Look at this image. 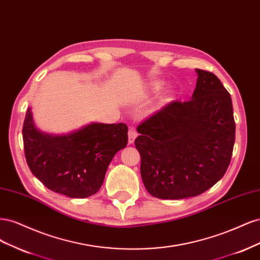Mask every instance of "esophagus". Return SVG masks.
<instances>
[{
  "mask_svg": "<svg viewBox=\"0 0 260 260\" xmlns=\"http://www.w3.org/2000/svg\"><path fill=\"white\" fill-rule=\"evenodd\" d=\"M138 137V133L136 131V129L133 127H130L129 128V131H128V140H129V143L132 144L133 142H135L136 138Z\"/></svg>",
  "mask_w": 260,
  "mask_h": 260,
  "instance_id": "esophagus-1",
  "label": "esophagus"
}]
</instances>
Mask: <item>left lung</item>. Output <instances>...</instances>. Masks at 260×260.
Instances as JSON below:
<instances>
[{
    "label": "left lung",
    "instance_id": "obj_1",
    "mask_svg": "<svg viewBox=\"0 0 260 260\" xmlns=\"http://www.w3.org/2000/svg\"><path fill=\"white\" fill-rule=\"evenodd\" d=\"M192 99L171 102L138 125L141 176L157 199L198 196L223 177L235 141L230 93L218 77L196 69Z\"/></svg>",
    "mask_w": 260,
    "mask_h": 260
}]
</instances>
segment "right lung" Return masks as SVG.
<instances>
[{
    "label": "right lung",
    "instance_id": "obj_1",
    "mask_svg": "<svg viewBox=\"0 0 260 260\" xmlns=\"http://www.w3.org/2000/svg\"><path fill=\"white\" fill-rule=\"evenodd\" d=\"M127 132L125 123H91L68 136L53 137L36 128L28 108L22 127L26 160L51 191L84 199L101 188L109 162L128 143Z\"/></svg>",
    "mask_w": 260,
    "mask_h": 260
}]
</instances>
